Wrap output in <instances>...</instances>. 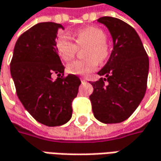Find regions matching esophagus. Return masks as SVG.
I'll list each match as a JSON object with an SVG mask.
<instances>
[{
    "label": "esophagus",
    "mask_w": 161,
    "mask_h": 161,
    "mask_svg": "<svg viewBox=\"0 0 161 161\" xmlns=\"http://www.w3.org/2000/svg\"><path fill=\"white\" fill-rule=\"evenodd\" d=\"M80 79H81V82H82V83H84V82H86V77H80Z\"/></svg>",
    "instance_id": "34e87169"
}]
</instances>
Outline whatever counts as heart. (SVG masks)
Segmentation results:
<instances>
[{
	"mask_svg": "<svg viewBox=\"0 0 161 161\" xmlns=\"http://www.w3.org/2000/svg\"><path fill=\"white\" fill-rule=\"evenodd\" d=\"M106 33L96 26H88L77 31L75 34V42L68 34L60 35L57 38L55 46L59 57L65 61L74 58L78 51V47L86 48L87 58L77 59L67 66L69 74L87 75L96 69L98 60L103 62L108 58L109 48L106 42Z\"/></svg>",
	"mask_w": 161,
	"mask_h": 161,
	"instance_id": "obj_1",
	"label": "heart"
}]
</instances>
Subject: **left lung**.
Segmentation results:
<instances>
[{
	"mask_svg": "<svg viewBox=\"0 0 161 161\" xmlns=\"http://www.w3.org/2000/svg\"><path fill=\"white\" fill-rule=\"evenodd\" d=\"M97 21L108 27L113 50L108 62L98 72L104 77L91 83L92 108L99 121L120 123L134 113L144 97L149 58L138 34L127 23L112 17H103Z\"/></svg>",
	"mask_w": 161,
	"mask_h": 161,
	"instance_id": "1",
	"label": "left lung"
}]
</instances>
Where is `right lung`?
Segmentation results:
<instances>
[{"instance_id":"1","label":"right lung","mask_w":161,"mask_h":161,"mask_svg":"<svg viewBox=\"0 0 161 161\" xmlns=\"http://www.w3.org/2000/svg\"><path fill=\"white\" fill-rule=\"evenodd\" d=\"M58 28L63 26L42 22L25 31L15 44L10 62L19 101L36 121L47 126L64 125L71 119L72 102L81 84L76 75L63 76L65 68L55 46ZM53 74L59 76L56 80Z\"/></svg>"}]
</instances>
